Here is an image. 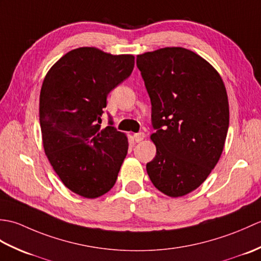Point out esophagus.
Wrapping results in <instances>:
<instances>
[{"label": "esophagus", "mask_w": 261, "mask_h": 261, "mask_svg": "<svg viewBox=\"0 0 261 261\" xmlns=\"http://www.w3.org/2000/svg\"><path fill=\"white\" fill-rule=\"evenodd\" d=\"M145 137L146 136H145V134H143V132H139V134L134 135V139H135L136 142H140V141L145 139Z\"/></svg>", "instance_id": "1"}]
</instances>
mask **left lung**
<instances>
[{
    "instance_id": "left-lung-1",
    "label": "left lung",
    "mask_w": 261,
    "mask_h": 261,
    "mask_svg": "<svg viewBox=\"0 0 261 261\" xmlns=\"http://www.w3.org/2000/svg\"><path fill=\"white\" fill-rule=\"evenodd\" d=\"M151 101L156 157L147 164L154 187L170 197L196 190L222 154L229 127L224 83L212 65L181 47L137 56Z\"/></svg>"
}]
</instances>
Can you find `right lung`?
Listing matches in <instances>:
<instances>
[{"instance_id":"obj_1","label":"right lung","mask_w":261,"mask_h":261,"mask_svg":"<svg viewBox=\"0 0 261 261\" xmlns=\"http://www.w3.org/2000/svg\"><path fill=\"white\" fill-rule=\"evenodd\" d=\"M135 67L134 55H111L95 47L74 49L48 70L39 102L42 145L63 184L96 198L115 184L127 153V137L101 129L109 93Z\"/></svg>"}]
</instances>
